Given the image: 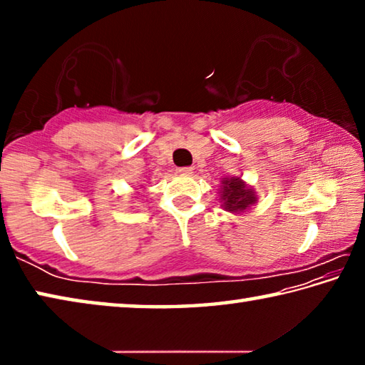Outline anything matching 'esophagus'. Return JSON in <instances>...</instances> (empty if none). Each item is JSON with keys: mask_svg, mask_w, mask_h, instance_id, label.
<instances>
[{"mask_svg": "<svg viewBox=\"0 0 365 365\" xmlns=\"http://www.w3.org/2000/svg\"><path fill=\"white\" fill-rule=\"evenodd\" d=\"M178 174H180V175H191V174H193V169H191V168H180V169H178Z\"/></svg>", "mask_w": 365, "mask_h": 365, "instance_id": "34e87169", "label": "esophagus"}]
</instances>
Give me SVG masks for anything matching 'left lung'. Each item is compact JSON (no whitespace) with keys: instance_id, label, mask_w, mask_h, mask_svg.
Segmentation results:
<instances>
[{"instance_id":"1","label":"left lung","mask_w":365,"mask_h":365,"mask_svg":"<svg viewBox=\"0 0 365 365\" xmlns=\"http://www.w3.org/2000/svg\"><path fill=\"white\" fill-rule=\"evenodd\" d=\"M220 206L228 212H245L257 202L256 191L242 180V177H225L219 190Z\"/></svg>"}]
</instances>
